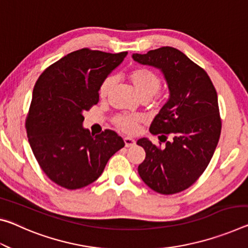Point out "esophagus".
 I'll use <instances>...</instances> for the list:
<instances>
[{
	"label": "esophagus",
	"instance_id": "1",
	"mask_svg": "<svg viewBox=\"0 0 248 248\" xmlns=\"http://www.w3.org/2000/svg\"><path fill=\"white\" fill-rule=\"evenodd\" d=\"M124 145H125V147H127V148L132 147V145L136 143L135 139L129 138V137H125V138H124Z\"/></svg>",
	"mask_w": 248,
	"mask_h": 248
}]
</instances>
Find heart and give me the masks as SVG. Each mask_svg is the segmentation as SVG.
Segmentation results:
<instances>
[{
    "instance_id": "heart-1",
    "label": "heart",
    "mask_w": 248,
    "mask_h": 248,
    "mask_svg": "<svg viewBox=\"0 0 248 248\" xmlns=\"http://www.w3.org/2000/svg\"><path fill=\"white\" fill-rule=\"evenodd\" d=\"M129 80L137 95L139 98L147 97L150 98L155 95L156 92L160 89L161 80L155 73L145 68H137L129 74ZM116 84L115 76H108L101 81L99 86V96L101 98L107 97L113 86ZM116 127L124 133L132 135L138 131L140 124L142 123V119L138 116H118L113 120Z\"/></svg>"
}]
</instances>
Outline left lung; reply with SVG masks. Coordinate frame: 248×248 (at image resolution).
I'll return each instance as SVG.
<instances>
[{
    "label": "left lung",
    "instance_id": "obj_1",
    "mask_svg": "<svg viewBox=\"0 0 248 248\" xmlns=\"http://www.w3.org/2000/svg\"><path fill=\"white\" fill-rule=\"evenodd\" d=\"M132 58L160 69L170 92L150 125V132L159 135L166 147L147 138L137 141L145 151L138 173L160 194L179 193L201 176L214 155L222 128L217 93L205 70L173 47L133 54Z\"/></svg>",
    "mask_w": 248,
    "mask_h": 248
}]
</instances>
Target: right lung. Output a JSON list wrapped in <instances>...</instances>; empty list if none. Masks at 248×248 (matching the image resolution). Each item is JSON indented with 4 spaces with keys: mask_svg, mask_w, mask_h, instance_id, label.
<instances>
[{
    "mask_svg": "<svg viewBox=\"0 0 248 248\" xmlns=\"http://www.w3.org/2000/svg\"><path fill=\"white\" fill-rule=\"evenodd\" d=\"M127 52L82 48L50 65L36 81L26 118L27 138L39 167L58 186L76 190L95 182L124 147L115 131L93 135L84 112L99 101V86Z\"/></svg>",
    "mask_w": 248,
    "mask_h": 248,
    "instance_id": "right-lung-1",
    "label": "right lung"
}]
</instances>
